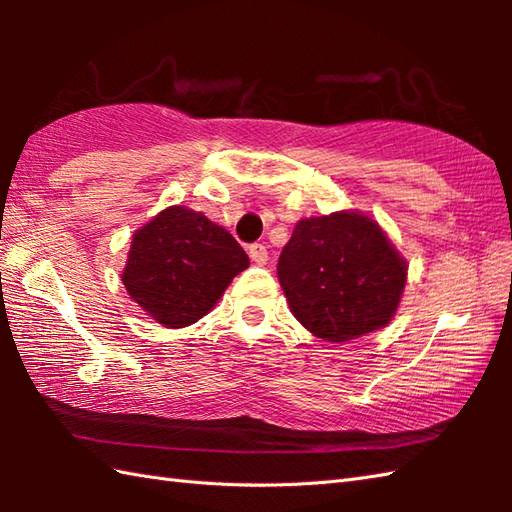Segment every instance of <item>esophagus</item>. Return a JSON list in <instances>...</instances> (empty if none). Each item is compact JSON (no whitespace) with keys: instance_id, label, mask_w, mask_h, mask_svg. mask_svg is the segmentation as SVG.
Masks as SVG:
<instances>
[{"instance_id":"obj_1","label":"esophagus","mask_w":512,"mask_h":512,"mask_svg":"<svg viewBox=\"0 0 512 512\" xmlns=\"http://www.w3.org/2000/svg\"><path fill=\"white\" fill-rule=\"evenodd\" d=\"M248 255L255 264H266L268 262V250L264 244H250L248 246Z\"/></svg>"}]
</instances>
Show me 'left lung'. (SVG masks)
Here are the masks:
<instances>
[{
    "instance_id": "obj_1",
    "label": "left lung",
    "mask_w": 512,
    "mask_h": 512,
    "mask_svg": "<svg viewBox=\"0 0 512 512\" xmlns=\"http://www.w3.org/2000/svg\"><path fill=\"white\" fill-rule=\"evenodd\" d=\"M407 259L361 211L301 217L281 250L277 275L290 312L314 336L345 343L394 319Z\"/></svg>"
}]
</instances>
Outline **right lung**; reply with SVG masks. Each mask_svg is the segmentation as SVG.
<instances>
[{
    "label": "right lung",
    "mask_w": 512,
    "mask_h": 512,
    "mask_svg": "<svg viewBox=\"0 0 512 512\" xmlns=\"http://www.w3.org/2000/svg\"><path fill=\"white\" fill-rule=\"evenodd\" d=\"M248 264L226 228L187 206H167L132 235L121 281L151 319L187 328L213 310Z\"/></svg>",
    "instance_id": "right-lung-1"
}]
</instances>
